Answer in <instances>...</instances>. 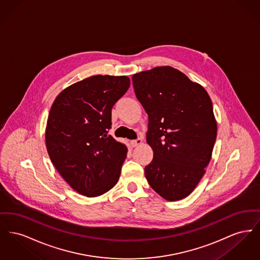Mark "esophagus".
I'll use <instances>...</instances> for the list:
<instances>
[{"label":"esophagus","mask_w":260,"mask_h":260,"mask_svg":"<svg viewBox=\"0 0 260 260\" xmlns=\"http://www.w3.org/2000/svg\"><path fill=\"white\" fill-rule=\"evenodd\" d=\"M131 143H132L133 147H136V146H138V145H140L142 143V139L141 138H136L135 140H132Z\"/></svg>","instance_id":"1"}]
</instances>
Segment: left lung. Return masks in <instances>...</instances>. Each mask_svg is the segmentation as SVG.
Wrapping results in <instances>:
<instances>
[{
  "instance_id": "left-lung-1",
  "label": "left lung",
  "mask_w": 260,
  "mask_h": 260,
  "mask_svg": "<svg viewBox=\"0 0 260 260\" xmlns=\"http://www.w3.org/2000/svg\"><path fill=\"white\" fill-rule=\"evenodd\" d=\"M136 99L148 115L146 141L153 160L145 176L168 201L187 197L209 165L217 124L206 89L170 66L133 76Z\"/></svg>"
}]
</instances>
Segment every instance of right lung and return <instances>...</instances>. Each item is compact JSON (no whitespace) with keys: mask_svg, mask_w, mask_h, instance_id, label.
<instances>
[{"mask_svg":"<svg viewBox=\"0 0 260 260\" xmlns=\"http://www.w3.org/2000/svg\"><path fill=\"white\" fill-rule=\"evenodd\" d=\"M131 85L126 76L96 75L66 87L50 108V161L78 193L98 197L116 185L127 148L108 135L112 108Z\"/></svg>","mask_w":260,"mask_h":260,"instance_id":"right-lung-1","label":"right lung"}]
</instances>
